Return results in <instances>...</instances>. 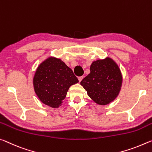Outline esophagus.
<instances>
[{
    "label": "esophagus",
    "instance_id": "1",
    "mask_svg": "<svg viewBox=\"0 0 152 152\" xmlns=\"http://www.w3.org/2000/svg\"><path fill=\"white\" fill-rule=\"evenodd\" d=\"M83 76L79 77H78V79H79V82H81V81L82 80V79H83Z\"/></svg>",
    "mask_w": 152,
    "mask_h": 152
}]
</instances>
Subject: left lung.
Listing matches in <instances>:
<instances>
[{
	"label": "left lung",
	"instance_id": "obj_1",
	"mask_svg": "<svg viewBox=\"0 0 152 152\" xmlns=\"http://www.w3.org/2000/svg\"><path fill=\"white\" fill-rule=\"evenodd\" d=\"M122 82L123 77L117 64L107 57L94 61L90 66V73L80 83L96 103L107 105L118 96Z\"/></svg>",
	"mask_w": 152,
	"mask_h": 152
}]
</instances>
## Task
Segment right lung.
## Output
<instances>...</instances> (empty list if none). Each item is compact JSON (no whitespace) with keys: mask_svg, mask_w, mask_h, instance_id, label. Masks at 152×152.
Listing matches in <instances>:
<instances>
[{"mask_svg":"<svg viewBox=\"0 0 152 152\" xmlns=\"http://www.w3.org/2000/svg\"><path fill=\"white\" fill-rule=\"evenodd\" d=\"M73 71L61 59L49 57L36 69L33 83L35 92L42 103L58 108L69 88L78 83Z\"/></svg>","mask_w":152,"mask_h":152,"instance_id":"right-lung-1","label":"right lung"}]
</instances>
